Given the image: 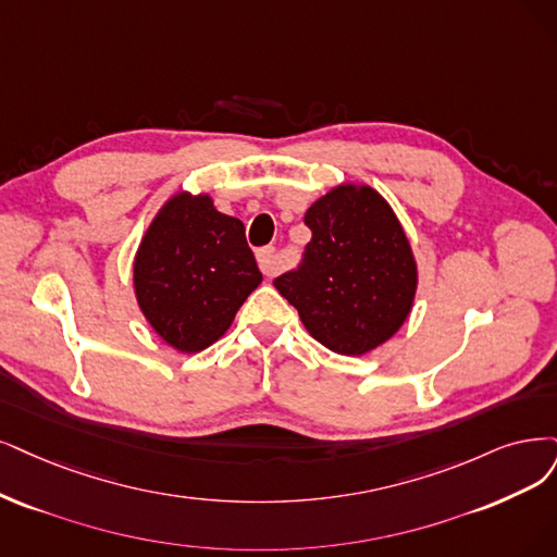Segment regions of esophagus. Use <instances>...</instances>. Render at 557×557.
Instances as JSON below:
<instances>
[{
  "mask_svg": "<svg viewBox=\"0 0 557 557\" xmlns=\"http://www.w3.org/2000/svg\"><path fill=\"white\" fill-rule=\"evenodd\" d=\"M257 263L263 275H275V271L280 268L275 247H261V250H257Z\"/></svg>",
  "mask_w": 557,
  "mask_h": 557,
  "instance_id": "1",
  "label": "esophagus"
}]
</instances>
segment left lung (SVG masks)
<instances>
[{
  "instance_id": "1",
  "label": "left lung",
  "mask_w": 557,
  "mask_h": 557,
  "mask_svg": "<svg viewBox=\"0 0 557 557\" xmlns=\"http://www.w3.org/2000/svg\"><path fill=\"white\" fill-rule=\"evenodd\" d=\"M312 240L273 280L310 335L342 356L393 337L413 307L418 268L387 201L367 185H339L305 213Z\"/></svg>"
}]
</instances>
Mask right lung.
I'll use <instances>...</instances> for the list:
<instances>
[{"mask_svg": "<svg viewBox=\"0 0 557 557\" xmlns=\"http://www.w3.org/2000/svg\"><path fill=\"white\" fill-rule=\"evenodd\" d=\"M259 282L243 222L215 211L209 195L164 203L135 257L141 312L183 354L220 339Z\"/></svg>", "mask_w": 557, "mask_h": 557, "instance_id": "add662e5", "label": "right lung"}]
</instances>
